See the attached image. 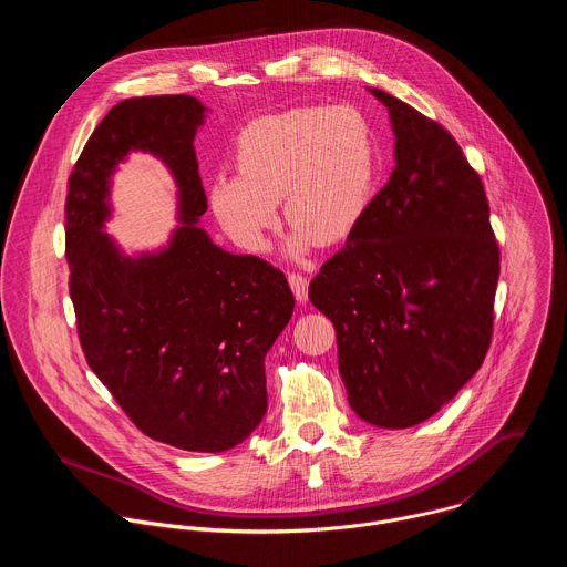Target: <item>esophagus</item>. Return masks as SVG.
<instances>
[{
    "label": "esophagus",
    "instance_id": "obj_1",
    "mask_svg": "<svg viewBox=\"0 0 567 567\" xmlns=\"http://www.w3.org/2000/svg\"><path fill=\"white\" fill-rule=\"evenodd\" d=\"M287 280H289V285H291V291H293L296 300H298V302H305V300H307V287H309L307 276H302V274H289Z\"/></svg>",
    "mask_w": 567,
    "mask_h": 567
}]
</instances>
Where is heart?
Here are the masks:
<instances>
[{
	"label": "heart",
	"mask_w": 567,
	"mask_h": 567,
	"mask_svg": "<svg viewBox=\"0 0 567 567\" xmlns=\"http://www.w3.org/2000/svg\"><path fill=\"white\" fill-rule=\"evenodd\" d=\"M237 177L217 175L208 204L224 233L251 254L267 249L278 202L293 224L285 249L302 258L334 245L363 219L377 179L370 123L352 107H293L260 116L235 138Z\"/></svg>",
	"instance_id": "obj_1"
}]
</instances>
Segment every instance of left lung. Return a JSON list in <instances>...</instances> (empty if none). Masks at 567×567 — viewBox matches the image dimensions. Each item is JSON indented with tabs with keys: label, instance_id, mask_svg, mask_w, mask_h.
Segmentation results:
<instances>
[{
	"label": "left lung",
	"instance_id": "1",
	"mask_svg": "<svg viewBox=\"0 0 567 567\" xmlns=\"http://www.w3.org/2000/svg\"><path fill=\"white\" fill-rule=\"evenodd\" d=\"M390 114L394 171L309 300L337 330L352 411L381 429L435 415L477 372L494 332L501 251L457 141L370 87Z\"/></svg>",
	"mask_w": 567,
	"mask_h": 567
}]
</instances>
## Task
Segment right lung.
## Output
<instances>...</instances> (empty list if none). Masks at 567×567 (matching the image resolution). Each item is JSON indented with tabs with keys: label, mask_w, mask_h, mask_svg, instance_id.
Masks as SVG:
<instances>
[{
	"label": "right lung",
	"mask_w": 567,
	"mask_h": 567,
	"mask_svg": "<svg viewBox=\"0 0 567 567\" xmlns=\"http://www.w3.org/2000/svg\"><path fill=\"white\" fill-rule=\"evenodd\" d=\"M204 114L186 94L114 105L69 177L64 239L90 368L147 437L219 453L262 422L265 357L296 300L280 269L219 249L197 226L208 208L193 145ZM136 148L158 155L174 173L183 226L168 248L130 259L102 228L111 214V175Z\"/></svg>",
	"instance_id": "obj_1"
}]
</instances>
